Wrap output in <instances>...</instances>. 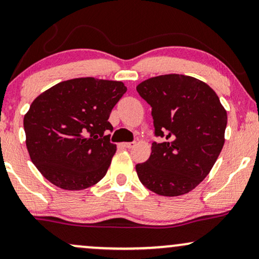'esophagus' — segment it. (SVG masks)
Segmentation results:
<instances>
[{"mask_svg": "<svg viewBox=\"0 0 259 259\" xmlns=\"http://www.w3.org/2000/svg\"><path fill=\"white\" fill-rule=\"evenodd\" d=\"M134 146H135V142H125V143H123L124 148H133Z\"/></svg>", "mask_w": 259, "mask_h": 259, "instance_id": "obj_1", "label": "esophagus"}]
</instances>
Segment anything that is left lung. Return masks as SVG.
<instances>
[{"label": "left lung", "mask_w": 259, "mask_h": 259, "mask_svg": "<svg viewBox=\"0 0 259 259\" xmlns=\"http://www.w3.org/2000/svg\"><path fill=\"white\" fill-rule=\"evenodd\" d=\"M152 106V154L137 163L140 182L161 196L191 191L214 166L225 143L227 112L207 83L179 74L150 77L136 87Z\"/></svg>", "instance_id": "1"}]
</instances>
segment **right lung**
I'll return each instance as SVG.
<instances>
[{"instance_id":"right-lung-1","label":"right lung","mask_w":259,"mask_h":259,"mask_svg":"<svg viewBox=\"0 0 259 259\" xmlns=\"http://www.w3.org/2000/svg\"><path fill=\"white\" fill-rule=\"evenodd\" d=\"M125 92L120 81L80 77L35 98L24 117L26 146L49 182L83 190L104 178L116 153L109 117Z\"/></svg>"}]
</instances>
